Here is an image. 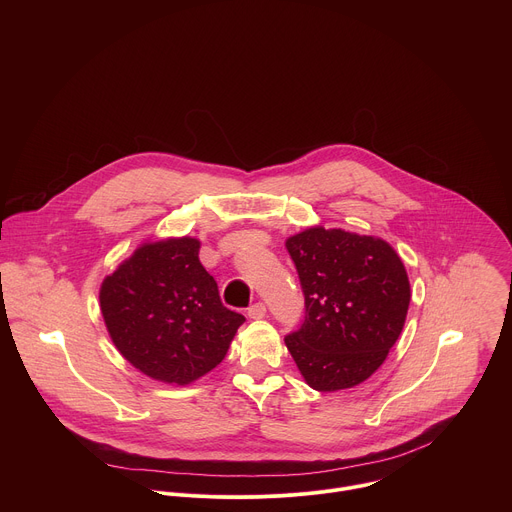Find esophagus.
<instances>
[{
  "instance_id": "esophagus-1",
  "label": "esophagus",
  "mask_w": 512,
  "mask_h": 512,
  "mask_svg": "<svg viewBox=\"0 0 512 512\" xmlns=\"http://www.w3.org/2000/svg\"><path fill=\"white\" fill-rule=\"evenodd\" d=\"M265 314H267V308H265L263 304H253V306L247 310V316H249L251 320H261V318H265Z\"/></svg>"
}]
</instances>
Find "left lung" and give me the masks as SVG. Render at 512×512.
<instances>
[{"label":"left lung","mask_w":512,"mask_h":512,"mask_svg":"<svg viewBox=\"0 0 512 512\" xmlns=\"http://www.w3.org/2000/svg\"><path fill=\"white\" fill-rule=\"evenodd\" d=\"M296 263L306 320L285 338L304 381L322 393L367 381L397 342L411 285L383 239L310 227L285 241Z\"/></svg>","instance_id":"8db88e82"}]
</instances>
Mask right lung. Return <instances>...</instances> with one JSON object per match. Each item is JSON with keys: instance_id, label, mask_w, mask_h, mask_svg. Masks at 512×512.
<instances>
[{"instance_id": "right-lung-1", "label": "right lung", "mask_w": 512, "mask_h": 512, "mask_svg": "<svg viewBox=\"0 0 512 512\" xmlns=\"http://www.w3.org/2000/svg\"><path fill=\"white\" fill-rule=\"evenodd\" d=\"M198 251L194 237L145 241L99 289L115 348L139 373L166 385L186 387L210 373L245 322L223 306Z\"/></svg>"}]
</instances>
